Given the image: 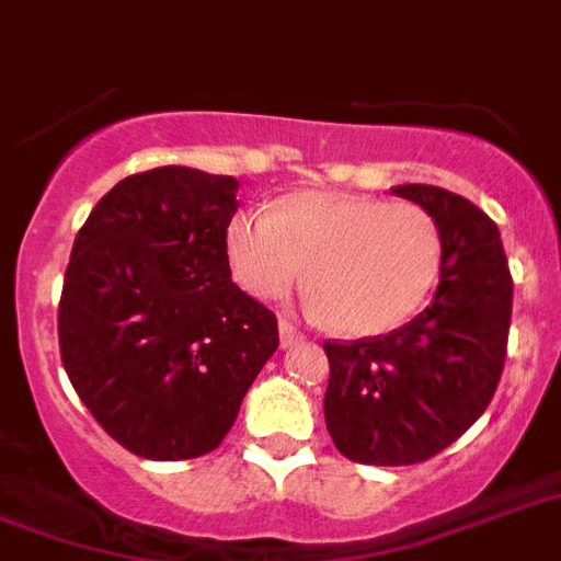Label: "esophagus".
Listing matches in <instances>:
<instances>
[{
  "label": "esophagus",
  "mask_w": 561,
  "mask_h": 561,
  "mask_svg": "<svg viewBox=\"0 0 561 561\" xmlns=\"http://www.w3.org/2000/svg\"><path fill=\"white\" fill-rule=\"evenodd\" d=\"M279 340H282V345L288 348V345L299 343V340H302V334H299V331H296L288 320H279Z\"/></svg>",
  "instance_id": "1"
}]
</instances>
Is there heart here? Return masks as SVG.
<instances>
[{
	"mask_svg": "<svg viewBox=\"0 0 561 561\" xmlns=\"http://www.w3.org/2000/svg\"><path fill=\"white\" fill-rule=\"evenodd\" d=\"M241 288L279 299L302 279L328 325L348 336L394 331L421 311L440 276L438 221L412 202L294 193L276 209H244L227 227Z\"/></svg>",
	"mask_w": 561,
	"mask_h": 561,
	"instance_id": "heart-1",
	"label": "heart"
}]
</instances>
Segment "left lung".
<instances>
[{"label":"left lung","mask_w":561,"mask_h":561,"mask_svg":"<svg viewBox=\"0 0 561 561\" xmlns=\"http://www.w3.org/2000/svg\"><path fill=\"white\" fill-rule=\"evenodd\" d=\"M391 193L438 221V290L389 334L325 340L331 377L322 407L348 461L409 467L444 453L490 407L507 357L513 276L484 209L430 184Z\"/></svg>","instance_id":"8db88e82"}]
</instances>
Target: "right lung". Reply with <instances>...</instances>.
<instances>
[{
	"label": "right lung",
	"instance_id": "add662e5",
	"mask_svg": "<svg viewBox=\"0 0 561 561\" xmlns=\"http://www.w3.org/2000/svg\"><path fill=\"white\" fill-rule=\"evenodd\" d=\"M236 178L158 167L108 190L71 248L59 357L94 421L149 461L213 453L279 345L230 279Z\"/></svg>",
	"mask_w": 561,
	"mask_h": 561
}]
</instances>
